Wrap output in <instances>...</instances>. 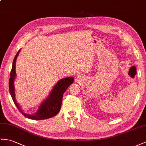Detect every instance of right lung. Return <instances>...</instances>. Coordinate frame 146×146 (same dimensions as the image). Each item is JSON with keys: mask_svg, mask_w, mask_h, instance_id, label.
<instances>
[{"mask_svg": "<svg viewBox=\"0 0 146 146\" xmlns=\"http://www.w3.org/2000/svg\"><path fill=\"white\" fill-rule=\"evenodd\" d=\"M20 49L18 51L12 63V68L10 72V78L9 79V90L10 95L13 100L14 104H15L18 109L25 117L31 119H45L52 118L57 115L60 110L63 95L65 91L66 90L70 84H72L74 81V78L72 76L66 77L60 80L49 93L46 99L40 104L38 109L34 114H28L25 113L22 110L20 106L17 102L15 99V94L14 81L15 80L17 74L15 71L16 60L18 55H19Z\"/></svg>", "mask_w": 146, "mask_h": 146, "instance_id": "add662e5", "label": "right lung"}]
</instances>
